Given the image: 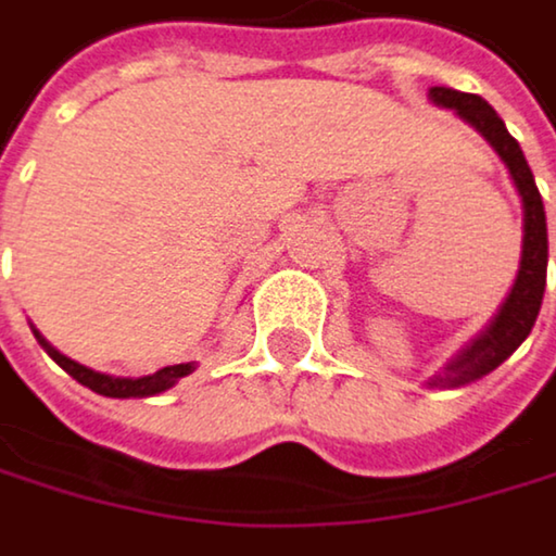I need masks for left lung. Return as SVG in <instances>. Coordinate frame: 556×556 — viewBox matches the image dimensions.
<instances>
[{
	"instance_id": "left-lung-1",
	"label": "left lung",
	"mask_w": 556,
	"mask_h": 556,
	"mask_svg": "<svg viewBox=\"0 0 556 556\" xmlns=\"http://www.w3.org/2000/svg\"><path fill=\"white\" fill-rule=\"evenodd\" d=\"M428 98L442 108H452L462 122H468L497 151V157L510 170V180L518 187L521 204H525V250H521L518 280H514L497 316L455 355V359L445 366V372H439L428 382V386H465V382H475V379L488 376L491 369H497L507 355L531 336V329L538 323L544 287H547V217H544V201L534 184V174L525 161V151L507 135L497 111L481 94H465L455 88H431Z\"/></svg>"
}]
</instances>
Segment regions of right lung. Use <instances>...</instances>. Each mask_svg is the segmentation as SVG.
Here are the masks:
<instances>
[{
	"mask_svg": "<svg viewBox=\"0 0 556 556\" xmlns=\"http://www.w3.org/2000/svg\"><path fill=\"white\" fill-rule=\"evenodd\" d=\"M35 339L42 342V349L52 355V359L75 379V382H81V386H88L91 392H98V395H108V399H148V395H157V392H167L177 379H184V376H190L193 372V363H180V366H164V369H157L154 376H141V379H117V376H104V372H94V369H88V366H81V363H75V359H68V355H62L55 345H49L42 336L35 332Z\"/></svg>",
	"mask_w": 556,
	"mask_h": 556,
	"instance_id": "obj_1",
	"label": "right lung"
}]
</instances>
